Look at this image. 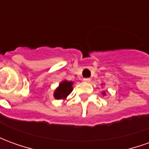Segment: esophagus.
Listing matches in <instances>:
<instances>
[{"mask_svg":"<svg viewBox=\"0 0 149 149\" xmlns=\"http://www.w3.org/2000/svg\"><path fill=\"white\" fill-rule=\"evenodd\" d=\"M83 81H84V82H87V83H89L91 81V79L90 78H84L83 79Z\"/></svg>","mask_w":149,"mask_h":149,"instance_id":"obj_1","label":"esophagus"}]
</instances>
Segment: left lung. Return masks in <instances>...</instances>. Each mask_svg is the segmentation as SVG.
<instances>
[{
    "instance_id": "8db88e82",
    "label": "left lung",
    "mask_w": 149,
    "mask_h": 149,
    "mask_svg": "<svg viewBox=\"0 0 149 149\" xmlns=\"http://www.w3.org/2000/svg\"><path fill=\"white\" fill-rule=\"evenodd\" d=\"M103 94H104H104H105V93H103Z\"/></svg>"
}]
</instances>
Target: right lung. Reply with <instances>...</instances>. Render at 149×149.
Listing matches in <instances>:
<instances>
[{
	"label": "right lung",
	"mask_w": 149,
	"mask_h": 149,
	"mask_svg": "<svg viewBox=\"0 0 149 149\" xmlns=\"http://www.w3.org/2000/svg\"><path fill=\"white\" fill-rule=\"evenodd\" d=\"M72 84L73 83L71 81H64L63 82H61L59 85V87L56 89L55 93H54V97L57 100L66 98L67 96L69 95V93L72 90Z\"/></svg>",
	"instance_id": "1"
}]
</instances>
